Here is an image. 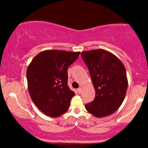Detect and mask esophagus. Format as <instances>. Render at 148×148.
I'll return each mask as SVG.
<instances>
[{
    "label": "esophagus",
    "instance_id": "obj_1",
    "mask_svg": "<svg viewBox=\"0 0 148 148\" xmlns=\"http://www.w3.org/2000/svg\"><path fill=\"white\" fill-rule=\"evenodd\" d=\"M77 91H78V92H79V94H81V93H82V88H78Z\"/></svg>",
    "mask_w": 148,
    "mask_h": 148
}]
</instances>
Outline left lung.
Here are the masks:
<instances>
[{
    "mask_svg": "<svg viewBox=\"0 0 148 148\" xmlns=\"http://www.w3.org/2000/svg\"><path fill=\"white\" fill-rule=\"evenodd\" d=\"M95 90V97L85 105L97 118L111 115L121 106L126 95L128 81L123 62L111 53L97 49L81 53Z\"/></svg>",
    "mask_w": 148,
    "mask_h": 148,
    "instance_id": "1",
    "label": "left lung"
}]
</instances>
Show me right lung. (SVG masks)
I'll use <instances>...</instances> for the list:
<instances>
[{
	"label": "right lung",
	"mask_w": 148,
	"mask_h": 148,
	"mask_svg": "<svg viewBox=\"0 0 148 148\" xmlns=\"http://www.w3.org/2000/svg\"><path fill=\"white\" fill-rule=\"evenodd\" d=\"M80 52L46 50L33 59L26 72L33 103L42 113L56 118L66 113L75 93L67 85V68Z\"/></svg>",
	"instance_id": "add662e5"
}]
</instances>
